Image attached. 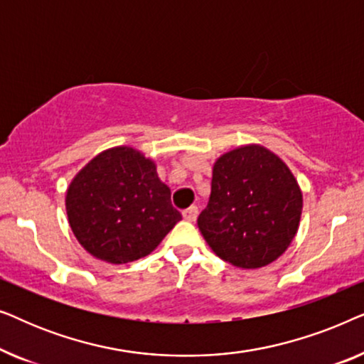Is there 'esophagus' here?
Returning a JSON list of instances; mask_svg holds the SVG:
<instances>
[{
    "label": "esophagus",
    "instance_id": "1",
    "mask_svg": "<svg viewBox=\"0 0 364 364\" xmlns=\"http://www.w3.org/2000/svg\"><path fill=\"white\" fill-rule=\"evenodd\" d=\"M197 215H198V208L196 205L188 207V208H186V210L182 212V217L186 218L187 222H196L197 220Z\"/></svg>",
    "mask_w": 364,
    "mask_h": 364
}]
</instances>
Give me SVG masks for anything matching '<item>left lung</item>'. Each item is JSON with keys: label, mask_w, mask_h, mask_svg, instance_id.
I'll use <instances>...</instances> for the list:
<instances>
[{"label": "left lung", "mask_w": 364, "mask_h": 364, "mask_svg": "<svg viewBox=\"0 0 364 364\" xmlns=\"http://www.w3.org/2000/svg\"><path fill=\"white\" fill-rule=\"evenodd\" d=\"M301 208V188L287 164L260 144H248L213 164L210 198L197 225L217 257L252 270L285 253Z\"/></svg>", "instance_id": "8db88e82"}]
</instances>
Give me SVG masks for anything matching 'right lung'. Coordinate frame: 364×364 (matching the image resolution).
Instances as JSON below:
<instances>
[{
	"label": "right lung",
	"mask_w": 364,
	"mask_h": 364,
	"mask_svg": "<svg viewBox=\"0 0 364 364\" xmlns=\"http://www.w3.org/2000/svg\"><path fill=\"white\" fill-rule=\"evenodd\" d=\"M66 212L84 250L114 265L149 255L182 220L156 162L127 146L102 151L76 173Z\"/></svg>",
	"instance_id": "right-lung-1"
}]
</instances>
